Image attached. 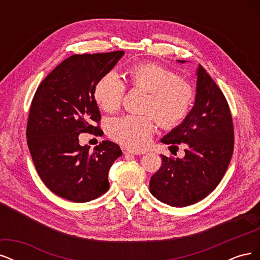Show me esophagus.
<instances>
[{
	"mask_svg": "<svg viewBox=\"0 0 260 260\" xmlns=\"http://www.w3.org/2000/svg\"><path fill=\"white\" fill-rule=\"evenodd\" d=\"M122 152H123V155H138L139 154L138 152L130 151L129 148H122Z\"/></svg>",
	"mask_w": 260,
	"mask_h": 260,
	"instance_id": "1",
	"label": "esophagus"
}]
</instances>
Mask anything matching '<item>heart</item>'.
I'll list each match as a JSON object with an SVG mask.
<instances>
[{"label":"heart","instance_id":"obj_1","mask_svg":"<svg viewBox=\"0 0 260 260\" xmlns=\"http://www.w3.org/2000/svg\"><path fill=\"white\" fill-rule=\"evenodd\" d=\"M127 79L132 88L148 93L144 111L154 113L159 124L171 128L190 113L195 100L191 83L180 79L170 69L154 62H142L128 68ZM125 85L115 72L102 76L94 86V99L106 112L120 107ZM155 129L152 115H127L108 122V133L117 142L135 151L148 146Z\"/></svg>","mask_w":260,"mask_h":260}]
</instances>
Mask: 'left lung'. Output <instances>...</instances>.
<instances>
[{"mask_svg": "<svg viewBox=\"0 0 260 260\" xmlns=\"http://www.w3.org/2000/svg\"><path fill=\"white\" fill-rule=\"evenodd\" d=\"M195 74L196 94L192 109L182 122L160 140L175 147L184 143L185 155L176 160L160 155L161 167L149 181L154 198L174 207L192 205L214 191L233 153L232 117L223 93L202 65Z\"/></svg>", "mask_w": 260, "mask_h": 260, "instance_id": "8db88e82", "label": "left lung"}]
</instances>
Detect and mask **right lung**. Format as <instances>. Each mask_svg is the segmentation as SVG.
<instances>
[{
    "label": "right lung",
    "instance_id": "add662e5",
    "mask_svg": "<svg viewBox=\"0 0 260 260\" xmlns=\"http://www.w3.org/2000/svg\"><path fill=\"white\" fill-rule=\"evenodd\" d=\"M123 54L73 55L37 89L27 123V143L39 176L62 199L84 203L108 190V171L121 156L120 147L106 140L90 153V146L80 145L79 135L101 131L92 125L101 120L94 86Z\"/></svg>",
    "mask_w": 260,
    "mask_h": 260
}]
</instances>
